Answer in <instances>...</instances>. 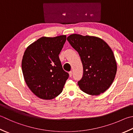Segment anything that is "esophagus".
I'll return each instance as SVG.
<instances>
[{"label": "esophagus", "instance_id": "obj_1", "mask_svg": "<svg viewBox=\"0 0 133 133\" xmlns=\"http://www.w3.org/2000/svg\"><path fill=\"white\" fill-rule=\"evenodd\" d=\"M72 71H70L69 72V76H70V77H72Z\"/></svg>", "mask_w": 133, "mask_h": 133}]
</instances>
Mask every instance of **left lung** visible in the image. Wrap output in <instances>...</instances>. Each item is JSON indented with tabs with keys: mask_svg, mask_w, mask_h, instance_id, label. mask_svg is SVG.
Masks as SVG:
<instances>
[{
	"mask_svg": "<svg viewBox=\"0 0 133 133\" xmlns=\"http://www.w3.org/2000/svg\"><path fill=\"white\" fill-rule=\"evenodd\" d=\"M78 52L83 66V77L78 82L87 94L97 96L110 87L117 71L112 51L102 39L90 36L72 34L67 38Z\"/></svg>",
	"mask_w": 133,
	"mask_h": 133,
	"instance_id": "1",
	"label": "left lung"
}]
</instances>
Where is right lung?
<instances>
[{
    "mask_svg": "<svg viewBox=\"0 0 133 133\" xmlns=\"http://www.w3.org/2000/svg\"><path fill=\"white\" fill-rule=\"evenodd\" d=\"M66 40V35L42 37L29 45L23 54L22 70L26 84L41 99L57 97L68 79L69 74L59 58Z\"/></svg>",
    "mask_w": 133,
    "mask_h": 133,
    "instance_id": "1",
    "label": "right lung"
}]
</instances>
